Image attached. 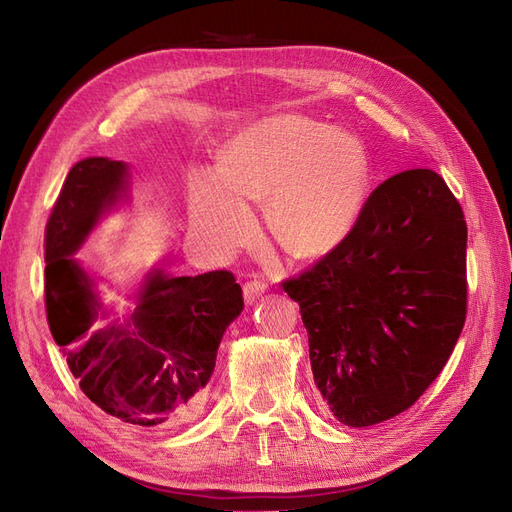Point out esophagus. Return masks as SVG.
I'll use <instances>...</instances> for the list:
<instances>
[{
	"instance_id": "esophagus-1",
	"label": "esophagus",
	"mask_w": 512,
	"mask_h": 512,
	"mask_svg": "<svg viewBox=\"0 0 512 512\" xmlns=\"http://www.w3.org/2000/svg\"><path fill=\"white\" fill-rule=\"evenodd\" d=\"M264 292H267V283L260 281V279H252L243 285V296H245V302H254L258 296H262Z\"/></svg>"
}]
</instances>
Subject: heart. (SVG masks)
Returning <instances> with one entry per match:
<instances>
[{
    "mask_svg": "<svg viewBox=\"0 0 512 512\" xmlns=\"http://www.w3.org/2000/svg\"><path fill=\"white\" fill-rule=\"evenodd\" d=\"M372 189V159L349 132L277 115L239 132L220 170H197L189 214L197 235L229 252L252 229L250 201L269 197L273 239L298 258L332 252L353 233Z\"/></svg>",
    "mask_w": 512,
    "mask_h": 512,
    "instance_id": "1",
    "label": "heart"
}]
</instances>
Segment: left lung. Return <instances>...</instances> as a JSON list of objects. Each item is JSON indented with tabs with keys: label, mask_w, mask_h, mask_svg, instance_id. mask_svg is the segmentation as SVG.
<instances>
[{
	"label": "left lung",
	"mask_w": 512,
	"mask_h": 512,
	"mask_svg": "<svg viewBox=\"0 0 512 512\" xmlns=\"http://www.w3.org/2000/svg\"><path fill=\"white\" fill-rule=\"evenodd\" d=\"M300 304L315 384L346 426L412 407L441 374L466 319V220L433 170L395 174L353 233L283 281Z\"/></svg>",
	"instance_id": "8db88e82"
}]
</instances>
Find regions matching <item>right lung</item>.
<instances>
[{
  "label": "right lung",
  "mask_w": 512,
  "mask_h": 512,
  "mask_svg": "<svg viewBox=\"0 0 512 512\" xmlns=\"http://www.w3.org/2000/svg\"><path fill=\"white\" fill-rule=\"evenodd\" d=\"M128 195V163L88 157L71 168L46 224V313L81 391L121 422L187 420L210 382L227 327L243 311L229 271L172 277L153 269L124 323L98 330L107 311L73 256L100 218Z\"/></svg>",
  "instance_id": "right-lung-1"
}]
</instances>
